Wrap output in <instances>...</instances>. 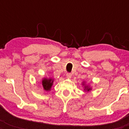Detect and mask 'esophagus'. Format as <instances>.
I'll use <instances>...</instances> for the list:
<instances>
[{"mask_svg":"<svg viewBox=\"0 0 129 129\" xmlns=\"http://www.w3.org/2000/svg\"><path fill=\"white\" fill-rule=\"evenodd\" d=\"M66 77H67V79H71L72 77V74H71V73H67L66 74Z\"/></svg>","mask_w":129,"mask_h":129,"instance_id":"obj_1","label":"esophagus"}]
</instances>
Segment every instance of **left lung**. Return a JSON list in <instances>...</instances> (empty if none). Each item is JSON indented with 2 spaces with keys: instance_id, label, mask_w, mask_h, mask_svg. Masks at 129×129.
I'll use <instances>...</instances> for the list:
<instances>
[{
  "instance_id": "obj_1",
  "label": "left lung",
  "mask_w": 129,
  "mask_h": 129,
  "mask_svg": "<svg viewBox=\"0 0 129 129\" xmlns=\"http://www.w3.org/2000/svg\"><path fill=\"white\" fill-rule=\"evenodd\" d=\"M82 85L83 87H84V90L85 91V92H90L91 90H92V87H90V85L87 84L85 81L82 82Z\"/></svg>"
}]
</instances>
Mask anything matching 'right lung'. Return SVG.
Returning <instances> with one entry per match:
<instances>
[{
	"instance_id": "obj_1",
	"label": "right lung",
	"mask_w": 129,
	"mask_h": 129,
	"mask_svg": "<svg viewBox=\"0 0 129 129\" xmlns=\"http://www.w3.org/2000/svg\"><path fill=\"white\" fill-rule=\"evenodd\" d=\"M54 79L51 77H44L41 80V84L43 89L45 91H50L53 84H54Z\"/></svg>"
}]
</instances>
